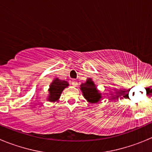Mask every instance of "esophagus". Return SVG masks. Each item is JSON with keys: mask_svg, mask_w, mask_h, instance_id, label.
I'll return each instance as SVG.
<instances>
[{"mask_svg": "<svg viewBox=\"0 0 152 152\" xmlns=\"http://www.w3.org/2000/svg\"><path fill=\"white\" fill-rule=\"evenodd\" d=\"M72 84L74 86V87H77V82L76 80H72Z\"/></svg>", "mask_w": 152, "mask_h": 152, "instance_id": "obj_1", "label": "esophagus"}]
</instances>
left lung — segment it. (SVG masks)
I'll list each match as a JSON object with an SVG mask.
<instances>
[{
  "mask_svg": "<svg viewBox=\"0 0 152 152\" xmlns=\"http://www.w3.org/2000/svg\"><path fill=\"white\" fill-rule=\"evenodd\" d=\"M80 90L88 103H97L100 100H101V93L97 89L96 84L91 77L87 79L86 82L80 84Z\"/></svg>",
  "mask_w": 152,
  "mask_h": 152,
  "instance_id": "8db88e82",
  "label": "left lung"
}]
</instances>
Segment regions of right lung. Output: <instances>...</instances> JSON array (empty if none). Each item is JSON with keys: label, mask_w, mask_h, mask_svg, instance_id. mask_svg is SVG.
Segmentation results:
<instances>
[{"label": "right lung", "mask_w": 152, "mask_h": 152, "mask_svg": "<svg viewBox=\"0 0 152 152\" xmlns=\"http://www.w3.org/2000/svg\"><path fill=\"white\" fill-rule=\"evenodd\" d=\"M69 86L68 81L66 80H60L58 77H55L49 85V95L47 96V101L49 102H58L59 100L61 93L64 91V88H68Z\"/></svg>", "instance_id": "right-lung-1"}]
</instances>
